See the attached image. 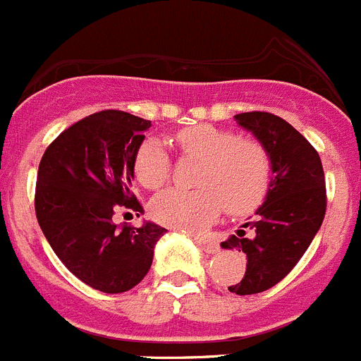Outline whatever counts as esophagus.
I'll list each match as a JSON object with an SVG mask.
<instances>
[{
	"mask_svg": "<svg viewBox=\"0 0 361 361\" xmlns=\"http://www.w3.org/2000/svg\"><path fill=\"white\" fill-rule=\"evenodd\" d=\"M193 240H195V244L199 245L200 250L206 251V253H216V251H219V244H216L215 240H212V238H208V237H193Z\"/></svg>",
	"mask_w": 361,
	"mask_h": 361,
	"instance_id": "34e87169",
	"label": "esophagus"
}]
</instances>
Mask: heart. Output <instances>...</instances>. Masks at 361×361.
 Returning <instances> with one entry per match:
<instances>
[{
    "label": "heart",
    "instance_id": "1",
    "mask_svg": "<svg viewBox=\"0 0 361 361\" xmlns=\"http://www.w3.org/2000/svg\"><path fill=\"white\" fill-rule=\"evenodd\" d=\"M177 145L188 155L204 161L199 190L168 188L152 202L157 222L180 231H199L212 224L226 206L233 215H244L266 199L271 183V161L255 141L213 124H197L177 133ZM137 180L155 190L170 175V155L155 137L137 148L133 159Z\"/></svg>",
    "mask_w": 361,
    "mask_h": 361
}]
</instances>
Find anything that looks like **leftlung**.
Returning <instances> with one entry per match:
<instances>
[{
	"instance_id": "1",
	"label": "left lung",
	"mask_w": 361,
	"mask_h": 361,
	"mask_svg": "<svg viewBox=\"0 0 361 361\" xmlns=\"http://www.w3.org/2000/svg\"><path fill=\"white\" fill-rule=\"evenodd\" d=\"M271 161V183L262 206L250 222L220 242V247L247 257L244 279L229 291L255 295L273 288L298 264L325 216V177L318 152L288 121L267 111L235 116Z\"/></svg>"
}]
</instances>
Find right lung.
Masks as SVG:
<instances>
[{"label": "right lung", "mask_w": 361, "mask_h": 361, "mask_svg": "<svg viewBox=\"0 0 361 361\" xmlns=\"http://www.w3.org/2000/svg\"><path fill=\"white\" fill-rule=\"evenodd\" d=\"M152 123L119 110L78 121L47 148L37 170L36 216L66 269L97 291L135 288L152 267L164 228H117V209L142 212L133 159Z\"/></svg>", "instance_id": "1"}]
</instances>
